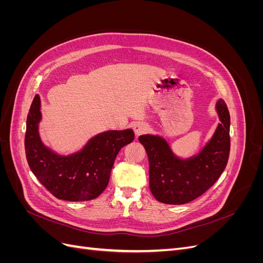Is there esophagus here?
<instances>
[{
	"mask_svg": "<svg viewBox=\"0 0 263 263\" xmlns=\"http://www.w3.org/2000/svg\"><path fill=\"white\" fill-rule=\"evenodd\" d=\"M147 130H148V125L145 123H137L134 125V132L136 134V136L145 134Z\"/></svg>",
	"mask_w": 263,
	"mask_h": 263,
	"instance_id": "esophagus-1",
	"label": "esophagus"
}]
</instances>
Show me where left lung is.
<instances>
[{"mask_svg":"<svg viewBox=\"0 0 263 263\" xmlns=\"http://www.w3.org/2000/svg\"><path fill=\"white\" fill-rule=\"evenodd\" d=\"M216 108L221 123L208 146L190 160L174 157L160 137H139L149 160L150 191L159 202L180 205L193 201L213 186L225 170L230 151V116L222 100Z\"/></svg>","mask_w":263,"mask_h":263,"instance_id":"obj_1","label":"left lung"}]
</instances>
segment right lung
I'll return each mask as SVG.
<instances>
[{"label":"right lung","mask_w":263,"mask_h":263,"mask_svg":"<svg viewBox=\"0 0 263 263\" xmlns=\"http://www.w3.org/2000/svg\"><path fill=\"white\" fill-rule=\"evenodd\" d=\"M41 99L34 98L27 115L25 153L38 181L59 200L78 202L98 197L108 184L115 158L134 140V132L109 130L92 138L83 150L60 157L46 148L38 135Z\"/></svg>","instance_id":"obj_1"}]
</instances>
